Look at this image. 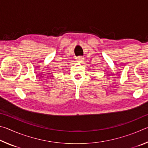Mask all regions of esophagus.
<instances>
[{"label": "esophagus", "instance_id": "34e87169", "mask_svg": "<svg viewBox=\"0 0 148 148\" xmlns=\"http://www.w3.org/2000/svg\"><path fill=\"white\" fill-rule=\"evenodd\" d=\"M76 61H84V57H82V56L76 57Z\"/></svg>", "mask_w": 148, "mask_h": 148}]
</instances>
